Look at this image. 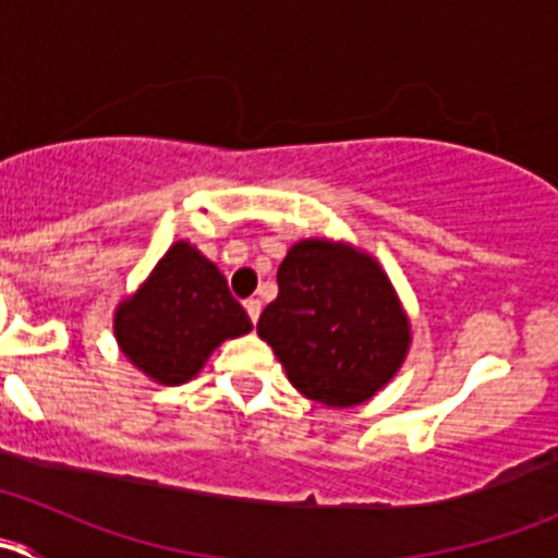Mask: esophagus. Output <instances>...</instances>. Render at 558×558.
Returning <instances> with one entry per match:
<instances>
[{
    "label": "esophagus",
    "instance_id": "1",
    "mask_svg": "<svg viewBox=\"0 0 558 558\" xmlns=\"http://www.w3.org/2000/svg\"><path fill=\"white\" fill-rule=\"evenodd\" d=\"M245 311H247V315H251L253 324H256L258 315H262V302H258V300H247L245 302Z\"/></svg>",
    "mask_w": 558,
    "mask_h": 558
}]
</instances>
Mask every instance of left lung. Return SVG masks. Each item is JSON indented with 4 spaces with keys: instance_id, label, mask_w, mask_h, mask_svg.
I'll return each instance as SVG.
<instances>
[{
    "instance_id": "8db88e82",
    "label": "left lung",
    "mask_w": 558,
    "mask_h": 558,
    "mask_svg": "<svg viewBox=\"0 0 558 558\" xmlns=\"http://www.w3.org/2000/svg\"><path fill=\"white\" fill-rule=\"evenodd\" d=\"M256 331L296 391L353 408L384 388L410 348V320L369 253L324 238L300 240L278 267V300Z\"/></svg>"
}]
</instances>
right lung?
I'll return each mask as SVG.
<instances>
[{
    "instance_id": "obj_1",
    "label": "right lung",
    "mask_w": 558,
    "mask_h": 558,
    "mask_svg": "<svg viewBox=\"0 0 558 558\" xmlns=\"http://www.w3.org/2000/svg\"><path fill=\"white\" fill-rule=\"evenodd\" d=\"M112 329L134 367L156 384L180 386L196 378L223 340L247 335L253 324L221 269L178 240L148 280L118 305Z\"/></svg>"
}]
</instances>
